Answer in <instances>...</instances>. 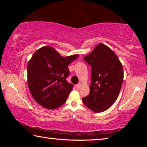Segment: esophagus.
Segmentation results:
<instances>
[{"label":"esophagus","mask_w":147,"mask_h":147,"mask_svg":"<svg viewBox=\"0 0 147 147\" xmlns=\"http://www.w3.org/2000/svg\"><path fill=\"white\" fill-rule=\"evenodd\" d=\"M80 87H81V84H77V85H76V88L77 89H79L80 88Z\"/></svg>","instance_id":"obj_1"}]
</instances>
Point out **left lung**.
<instances>
[{
	"mask_svg": "<svg viewBox=\"0 0 147 147\" xmlns=\"http://www.w3.org/2000/svg\"><path fill=\"white\" fill-rule=\"evenodd\" d=\"M91 67L90 92L82 98L83 103L94 112L106 111L115 102L123 84V65L109 47L98 44L84 57Z\"/></svg>",
	"mask_w": 147,
	"mask_h": 147,
	"instance_id": "left-lung-1",
	"label": "left lung"
}]
</instances>
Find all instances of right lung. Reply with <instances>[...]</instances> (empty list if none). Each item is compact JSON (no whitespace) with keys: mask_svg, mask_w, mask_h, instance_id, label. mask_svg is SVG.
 <instances>
[{"mask_svg":"<svg viewBox=\"0 0 147 147\" xmlns=\"http://www.w3.org/2000/svg\"><path fill=\"white\" fill-rule=\"evenodd\" d=\"M78 54L63 57L53 47L45 46L35 52L27 66L28 85L32 97L43 108L54 109L65 102L73 85L66 80L68 65Z\"/></svg>","mask_w":147,"mask_h":147,"instance_id":"obj_1","label":"right lung"}]
</instances>
